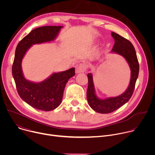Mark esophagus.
<instances>
[{
    "label": "esophagus",
    "instance_id": "esophagus-1",
    "mask_svg": "<svg viewBox=\"0 0 155 155\" xmlns=\"http://www.w3.org/2000/svg\"><path fill=\"white\" fill-rule=\"evenodd\" d=\"M86 70V67L84 64H79L77 65L75 72H76V74H80V73L85 72Z\"/></svg>",
    "mask_w": 155,
    "mask_h": 155
}]
</instances>
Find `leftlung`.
Returning a JSON list of instances; mask_svg holds the SVG:
<instances>
[{"instance_id":"1","label":"left lung","mask_w":155,"mask_h":155,"mask_svg":"<svg viewBox=\"0 0 155 155\" xmlns=\"http://www.w3.org/2000/svg\"><path fill=\"white\" fill-rule=\"evenodd\" d=\"M111 34L115 40L111 52L122 56L126 60L130 69V79L127 90L123 94L117 97L102 99L96 96L92 74H87V100L91 108L100 114L112 113L129 101L133 94L139 72L137 54L131 42L117 33L112 32Z\"/></svg>"}]
</instances>
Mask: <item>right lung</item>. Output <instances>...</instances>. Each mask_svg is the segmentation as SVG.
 Segmentation results:
<instances>
[{
  "mask_svg": "<svg viewBox=\"0 0 155 155\" xmlns=\"http://www.w3.org/2000/svg\"><path fill=\"white\" fill-rule=\"evenodd\" d=\"M62 28L43 26L36 28L19 42L15 51L12 75L18 94L28 104L42 111H51L61 104L66 83L75 75V68L53 73L45 80L34 83L25 78L21 62L32 45L53 41Z\"/></svg>",
  "mask_w": 155,
  "mask_h": 155,
  "instance_id": "1",
  "label": "right lung"
}]
</instances>
